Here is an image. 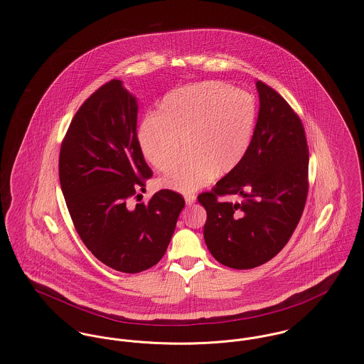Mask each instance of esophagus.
Listing matches in <instances>:
<instances>
[{
	"label": "esophagus",
	"mask_w": 364,
	"mask_h": 364,
	"mask_svg": "<svg viewBox=\"0 0 364 364\" xmlns=\"http://www.w3.org/2000/svg\"><path fill=\"white\" fill-rule=\"evenodd\" d=\"M195 200H196V196L195 195H192V193H188V195H185V202H186V205H193L195 203Z\"/></svg>",
	"instance_id": "esophagus-1"
}]
</instances>
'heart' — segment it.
I'll return each mask as SVG.
<instances>
[{
	"label": "heart",
	"instance_id": "obj_1",
	"mask_svg": "<svg viewBox=\"0 0 364 364\" xmlns=\"http://www.w3.org/2000/svg\"><path fill=\"white\" fill-rule=\"evenodd\" d=\"M255 107L248 94L220 81H205L175 90L159 112L149 113L139 126L141 154L158 171L171 169L161 185L195 192L217 175L232 171L245 156L254 129Z\"/></svg>",
	"mask_w": 364,
	"mask_h": 364
}]
</instances>
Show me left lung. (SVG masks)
Returning a JSON list of instances; mask_svg holds the SVG:
<instances>
[{
	"mask_svg": "<svg viewBox=\"0 0 364 364\" xmlns=\"http://www.w3.org/2000/svg\"><path fill=\"white\" fill-rule=\"evenodd\" d=\"M259 114L241 162L210 192L198 196L208 211L205 241L232 269L257 267L276 257L293 235L309 195V146L299 114L258 81ZM240 196L241 203H227Z\"/></svg>",
	"mask_w": 364,
	"mask_h": 364,
	"instance_id": "1",
	"label": "left lung"
}]
</instances>
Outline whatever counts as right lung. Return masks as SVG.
Here are the masks:
<instances>
[{
	"label": "right lung",
	"mask_w": 364,
	"mask_h": 364,
	"mask_svg": "<svg viewBox=\"0 0 364 364\" xmlns=\"http://www.w3.org/2000/svg\"><path fill=\"white\" fill-rule=\"evenodd\" d=\"M58 176L73 224L95 258L139 273L164 257L185 199L162 189L149 203H133L153 171L137 140L136 98L119 80L77 110L61 143Z\"/></svg>",
	"instance_id": "1"
}]
</instances>
